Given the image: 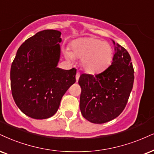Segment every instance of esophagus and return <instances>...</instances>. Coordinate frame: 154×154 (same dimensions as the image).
Segmentation results:
<instances>
[{
  "instance_id": "1",
  "label": "esophagus",
  "mask_w": 154,
  "mask_h": 154,
  "mask_svg": "<svg viewBox=\"0 0 154 154\" xmlns=\"http://www.w3.org/2000/svg\"><path fill=\"white\" fill-rule=\"evenodd\" d=\"M79 78H80V73H79V72H77L76 75H75V79H76V82H78V81H79Z\"/></svg>"
}]
</instances>
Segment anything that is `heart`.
I'll return each mask as SVG.
<instances>
[{"label": "heart", "mask_w": 154, "mask_h": 154, "mask_svg": "<svg viewBox=\"0 0 154 154\" xmlns=\"http://www.w3.org/2000/svg\"><path fill=\"white\" fill-rule=\"evenodd\" d=\"M71 47V51L68 49L64 51L66 58L70 61H73L75 57L81 58V66L89 74L101 73L113 61V47L106 41L96 38H79L72 41Z\"/></svg>", "instance_id": "1"}]
</instances>
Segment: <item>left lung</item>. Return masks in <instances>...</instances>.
I'll return each instance as SVG.
<instances>
[{"mask_svg": "<svg viewBox=\"0 0 154 154\" xmlns=\"http://www.w3.org/2000/svg\"><path fill=\"white\" fill-rule=\"evenodd\" d=\"M113 62L106 71L94 75L82 74L80 109L83 116L94 123H104L121 114L132 91L134 71L129 54L114 41Z\"/></svg>", "mask_w": 154, "mask_h": 154, "instance_id": "left-lung-1", "label": "left lung"}]
</instances>
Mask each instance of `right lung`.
<instances>
[{
    "mask_svg": "<svg viewBox=\"0 0 154 154\" xmlns=\"http://www.w3.org/2000/svg\"><path fill=\"white\" fill-rule=\"evenodd\" d=\"M61 33L44 30L19 47L11 68L13 99L24 114L35 119L53 116L69 87L76 69L58 68Z\"/></svg>",
    "mask_w": 154,
    "mask_h": 154,
    "instance_id": "right-lung-1",
    "label": "right lung"
}]
</instances>
